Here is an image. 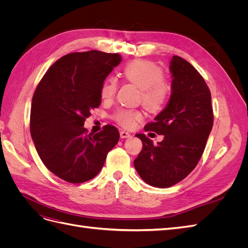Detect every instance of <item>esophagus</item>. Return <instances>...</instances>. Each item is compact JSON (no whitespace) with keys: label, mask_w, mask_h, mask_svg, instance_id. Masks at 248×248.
<instances>
[{"label":"esophagus","mask_w":248,"mask_h":248,"mask_svg":"<svg viewBox=\"0 0 248 248\" xmlns=\"http://www.w3.org/2000/svg\"><path fill=\"white\" fill-rule=\"evenodd\" d=\"M120 137H121V139H128L131 137V134L125 130H122L121 132H120Z\"/></svg>","instance_id":"obj_1"}]
</instances>
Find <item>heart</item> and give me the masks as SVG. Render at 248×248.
I'll list each match as a JSON object with an SVG mask.
<instances>
[{
	"label": "heart",
	"mask_w": 248,
	"mask_h": 248,
	"mask_svg": "<svg viewBox=\"0 0 248 248\" xmlns=\"http://www.w3.org/2000/svg\"><path fill=\"white\" fill-rule=\"evenodd\" d=\"M123 77L140 89V100L150 111H160L167 107L170 98L172 88L170 82L163 78L160 67L147 60H134L123 69ZM117 92V82L114 78H108L101 88L104 99H112ZM114 119L124 128L132 129L142 120L141 111L138 109L121 108Z\"/></svg>",
	"instance_id": "heart-1"
}]
</instances>
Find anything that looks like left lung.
Segmentation results:
<instances>
[{
	"label": "left lung",
	"instance_id": "8db88e82",
	"mask_svg": "<svg viewBox=\"0 0 248 248\" xmlns=\"http://www.w3.org/2000/svg\"><path fill=\"white\" fill-rule=\"evenodd\" d=\"M170 69V101L155 121L145 126V131L161 134L163 140L154 145L146 134H137L142 150L133 161L140 178L158 188L177 184L197 167L214 120L211 93L200 72L178 56L172 57Z\"/></svg>",
	"mask_w": 248,
	"mask_h": 248
}]
</instances>
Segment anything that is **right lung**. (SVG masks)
Listing matches in <instances>:
<instances>
[{"label": "right lung", "mask_w": 248, "mask_h": 248, "mask_svg": "<svg viewBox=\"0 0 248 248\" xmlns=\"http://www.w3.org/2000/svg\"><path fill=\"white\" fill-rule=\"evenodd\" d=\"M120 62L118 54L71 52L49 67L35 90L30 130L37 153L48 170L66 182L93 179L119 141L115 126H103L93 136L84 123L100 106L103 82Z\"/></svg>", "instance_id": "right-lung-1"}]
</instances>
